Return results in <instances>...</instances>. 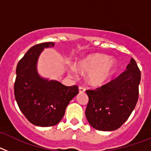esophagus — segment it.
I'll return each mask as SVG.
<instances>
[{
    "label": "esophagus",
    "mask_w": 151,
    "mask_h": 151,
    "mask_svg": "<svg viewBox=\"0 0 151 151\" xmlns=\"http://www.w3.org/2000/svg\"><path fill=\"white\" fill-rule=\"evenodd\" d=\"M78 90H79L80 93H83V92L85 91V88L84 87H82V86H80V87L78 88Z\"/></svg>",
    "instance_id": "esophagus-1"
}]
</instances>
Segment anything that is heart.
<instances>
[{"label":"heart","instance_id":"1","mask_svg":"<svg viewBox=\"0 0 151 151\" xmlns=\"http://www.w3.org/2000/svg\"><path fill=\"white\" fill-rule=\"evenodd\" d=\"M75 66L80 73H90L89 83L101 85L114 73L116 62L105 54H92L78 60Z\"/></svg>","mask_w":151,"mask_h":151}]
</instances>
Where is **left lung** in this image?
<instances>
[{
  "label": "left lung",
  "instance_id": "left-lung-1",
  "mask_svg": "<svg viewBox=\"0 0 151 151\" xmlns=\"http://www.w3.org/2000/svg\"><path fill=\"white\" fill-rule=\"evenodd\" d=\"M126 70L117 78L94 90L88 96L85 115L92 127L100 131H113L127 120L138 100L141 71L131 59Z\"/></svg>",
  "mask_w": 151,
  "mask_h": 151
}]
</instances>
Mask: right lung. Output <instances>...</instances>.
<instances>
[{
  "label": "right lung",
  "instance_id": "1",
  "mask_svg": "<svg viewBox=\"0 0 151 151\" xmlns=\"http://www.w3.org/2000/svg\"><path fill=\"white\" fill-rule=\"evenodd\" d=\"M45 42L32 47L17 66L14 95L23 115L33 125L48 127L62 119L69 101L78 93L77 85L66 86L55 80L41 78L37 61L45 47H54Z\"/></svg>",
  "mask_w": 151,
  "mask_h": 151
}]
</instances>
